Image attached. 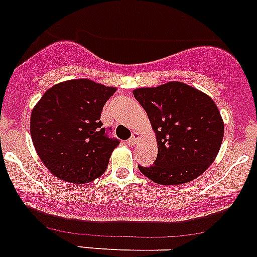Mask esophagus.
<instances>
[{"label": "esophagus", "mask_w": 257, "mask_h": 257, "mask_svg": "<svg viewBox=\"0 0 257 257\" xmlns=\"http://www.w3.org/2000/svg\"><path fill=\"white\" fill-rule=\"evenodd\" d=\"M137 141H139V137H137V135H133L132 137H131V139L128 140V145L129 146H135L136 144H137Z\"/></svg>", "instance_id": "1"}]
</instances>
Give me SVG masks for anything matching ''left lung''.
Instances as JSON below:
<instances>
[{"label": "left lung", "mask_w": 257, "mask_h": 257, "mask_svg": "<svg viewBox=\"0 0 257 257\" xmlns=\"http://www.w3.org/2000/svg\"><path fill=\"white\" fill-rule=\"evenodd\" d=\"M158 142L154 165L140 171L162 185L188 183L214 162L223 140V120L213 99L183 82L136 88Z\"/></svg>", "instance_id": "8db88e82"}]
</instances>
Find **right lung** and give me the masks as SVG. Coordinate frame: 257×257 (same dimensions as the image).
I'll use <instances>...</instances> for the list:
<instances>
[{
    "instance_id": "obj_1",
    "label": "right lung",
    "mask_w": 257,
    "mask_h": 257,
    "mask_svg": "<svg viewBox=\"0 0 257 257\" xmlns=\"http://www.w3.org/2000/svg\"><path fill=\"white\" fill-rule=\"evenodd\" d=\"M115 87L70 79L51 87L31 113V139L45 167L61 180L83 184L103 175L118 145L100 113Z\"/></svg>"
}]
</instances>
